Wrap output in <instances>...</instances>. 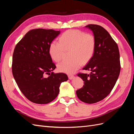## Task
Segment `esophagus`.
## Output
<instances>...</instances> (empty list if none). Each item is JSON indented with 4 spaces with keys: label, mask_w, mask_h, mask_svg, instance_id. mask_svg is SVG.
I'll return each instance as SVG.
<instances>
[{
    "label": "esophagus",
    "mask_w": 134,
    "mask_h": 134,
    "mask_svg": "<svg viewBox=\"0 0 134 134\" xmlns=\"http://www.w3.org/2000/svg\"><path fill=\"white\" fill-rule=\"evenodd\" d=\"M68 78L69 79H72L73 78H74V76L73 75H68Z\"/></svg>",
    "instance_id": "1"
}]
</instances>
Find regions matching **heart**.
<instances>
[{"label":"heart","instance_id":"obj_1","mask_svg":"<svg viewBox=\"0 0 134 134\" xmlns=\"http://www.w3.org/2000/svg\"><path fill=\"white\" fill-rule=\"evenodd\" d=\"M96 45L94 36L77 30H69L60 36L59 42L53 41L49 46L50 55L55 62L62 60L66 50H71L69 61L58 64V70L66 74H72L90 61L94 55Z\"/></svg>","mask_w":134,"mask_h":134}]
</instances>
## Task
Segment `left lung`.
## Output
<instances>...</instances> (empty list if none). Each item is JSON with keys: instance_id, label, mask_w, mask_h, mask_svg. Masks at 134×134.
I'll return each instance as SVG.
<instances>
[{"instance_id": "1", "label": "left lung", "mask_w": 134, "mask_h": 134, "mask_svg": "<svg viewBox=\"0 0 134 134\" xmlns=\"http://www.w3.org/2000/svg\"><path fill=\"white\" fill-rule=\"evenodd\" d=\"M96 38L94 55L83 68L91 74L78 73L84 81L82 88L76 91L82 102L92 104L102 100L111 93L120 74L121 65L118 46L108 32L102 26L88 25Z\"/></svg>"}]
</instances>
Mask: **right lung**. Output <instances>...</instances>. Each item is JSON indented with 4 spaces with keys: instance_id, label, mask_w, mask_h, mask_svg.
<instances>
[{
    "instance_id": "add662e5",
    "label": "right lung",
    "mask_w": 134,
    "mask_h": 134,
    "mask_svg": "<svg viewBox=\"0 0 134 134\" xmlns=\"http://www.w3.org/2000/svg\"><path fill=\"white\" fill-rule=\"evenodd\" d=\"M59 34L54 30H31L15 47L12 73L19 90L32 102H51L58 96L61 83L68 79L65 74L52 71L56 65L50 55L49 46Z\"/></svg>"
}]
</instances>
